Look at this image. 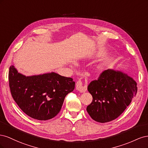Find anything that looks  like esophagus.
Masks as SVG:
<instances>
[{"label": "esophagus", "mask_w": 148, "mask_h": 148, "mask_svg": "<svg viewBox=\"0 0 148 148\" xmlns=\"http://www.w3.org/2000/svg\"><path fill=\"white\" fill-rule=\"evenodd\" d=\"M76 89H77V90L78 91L80 92H85L87 89V82L86 84L83 85L81 80H78V81H77V83H76Z\"/></svg>", "instance_id": "34e87169"}]
</instances>
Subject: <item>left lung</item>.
Wrapping results in <instances>:
<instances>
[{"label":"left lung","instance_id":"1","mask_svg":"<svg viewBox=\"0 0 148 148\" xmlns=\"http://www.w3.org/2000/svg\"><path fill=\"white\" fill-rule=\"evenodd\" d=\"M136 82L122 71L106 70L92 81L88 90L92 101L86 110L97 122L106 123L117 119L130 104L137 92Z\"/></svg>","mask_w":148,"mask_h":148}]
</instances>
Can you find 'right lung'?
<instances>
[{
  "mask_svg": "<svg viewBox=\"0 0 148 148\" xmlns=\"http://www.w3.org/2000/svg\"><path fill=\"white\" fill-rule=\"evenodd\" d=\"M8 80L11 95L17 105L29 117L39 120L56 117L75 84L71 78L54 72L26 77L13 65L10 66Z\"/></svg>",
  "mask_w": 148,
  "mask_h": 148,
  "instance_id": "obj_1",
  "label": "right lung"
}]
</instances>
